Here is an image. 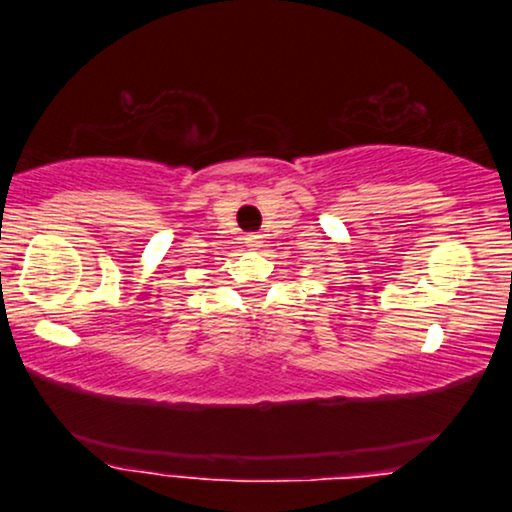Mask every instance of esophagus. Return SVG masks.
Masks as SVG:
<instances>
[{
  "instance_id": "34e87169",
  "label": "esophagus",
  "mask_w": 512,
  "mask_h": 512,
  "mask_svg": "<svg viewBox=\"0 0 512 512\" xmlns=\"http://www.w3.org/2000/svg\"><path fill=\"white\" fill-rule=\"evenodd\" d=\"M244 244H247V247H251V249H256V247H261V244H263V237L258 233H249L247 237H244Z\"/></svg>"
}]
</instances>
